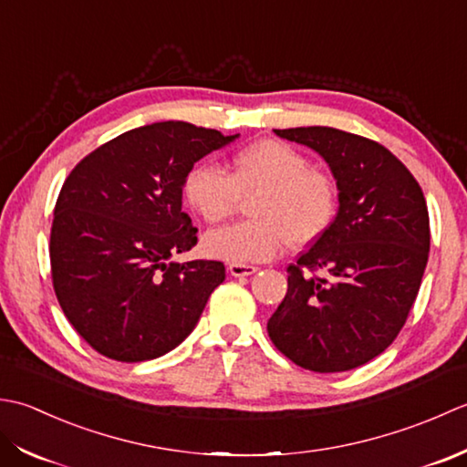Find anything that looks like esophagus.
I'll use <instances>...</instances> for the list:
<instances>
[{
    "mask_svg": "<svg viewBox=\"0 0 467 467\" xmlns=\"http://www.w3.org/2000/svg\"><path fill=\"white\" fill-rule=\"evenodd\" d=\"M227 270H230V274L235 275V278H242V275H252L258 272V268L252 264H230L227 265Z\"/></svg>",
    "mask_w": 467,
    "mask_h": 467,
    "instance_id": "34e87169",
    "label": "esophagus"
}]
</instances>
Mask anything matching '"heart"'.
<instances>
[{"mask_svg": "<svg viewBox=\"0 0 467 467\" xmlns=\"http://www.w3.org/2000/svg\"><path fill=\"white\" fill-rule=\"evenodd\" d=\"M189 207L207 223H220L247 205L252 220L205 235L209 255L232 264L265 262L284 245L300 250L327 234L335 222L338 195L325 171L288 142L262 139L237 150L230 171L199 163L183 181Z\"/></svg>", "mask_w": 467, "mask_h": 467, "instance_id": "1", "label": "heart"}]
</instances>
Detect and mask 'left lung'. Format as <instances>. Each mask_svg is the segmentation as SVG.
Wrapping results in <instances>:
<instances>
[{
	"label": "left lung",
	"instance_id": "8db88e82",
	"mask_svg": "<svg viewBox=\"0 0 467 467\" xmlns=\"http://www.w3.org/2000/svg\"><path fill=\"white\" fill-rule=\"evenodd\" d=\"M274 132L322 155L340 205L327 234L288 265V292L268 335L314 373L357 368L397 338L420 292L430 258L423 192L377 140L332 127Z\"/></svg>",
	"mask_w": 467,
	"mask_h": 467
}]
</instances>
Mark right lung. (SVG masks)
<instances>
[{"label":"right lung","mask_w":467,"mask_h":467,"mask_svg":"<svg viewBox=\"0 0 467 467\" xmlns=\"http://www.w3.org/2000/svg\"><path fill=\"white\" fill-rule=\"evenodd\" d=\"M235 137L153 122L104 142L66 177L50 232L52 284L66 318L97 353L150 360L195 328L225 265L171 260L197 244V227L181 212L183 181Z\"/></svg>","instance_id":"1"}]
</instances>
